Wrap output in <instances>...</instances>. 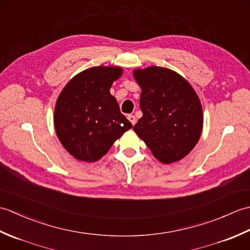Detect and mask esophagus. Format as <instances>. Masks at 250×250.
I'll return each mask as SVG.
<instances>
[{
	"label": "esophagus",
	"instance_id": "obj_1",
	"mask_svg": "<svg viewBox=\"0 0 250 250\" xmlns=\"http://www.w3.org/2000/svg\"><path fill=\"white\" fill-rule=\"evenodd\" d=\"M128 119L130 120V122H131V124L133 125L136 124V118H135L134 115H129V116H128Z\"/></svg>",
	"mask_w": 250,
	"mask_h": 250
}]
</instances>
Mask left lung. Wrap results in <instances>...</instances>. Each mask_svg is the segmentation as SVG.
Instances as JSON below:
<instances>
[{"mask_svg":"<svg viewBox=\"0 0 250 250\" xmlns=\"http://www.w3.org/2000/svg\"><path fill=\"white\" fill-rule=\"evenodd\" d=\"M142 89L143 117L135 133L164 164L182 160L198 144L203 129V109L192 86L178 73L161 66L135 68Z\"/></svg>","mask_w":250,"mask_h":250,"instance_id":"1","label":"left lung"}]
</instances>
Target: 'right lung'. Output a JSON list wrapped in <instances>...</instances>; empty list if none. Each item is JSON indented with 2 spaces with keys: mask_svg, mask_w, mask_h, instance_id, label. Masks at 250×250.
<instances>
[{
  "mask_svg": "<svg viewBox=\"0 0 250 250\" xmlns=\"http://www.w3.org/2000/svg\"><path fill=\"white\" fill-rule=\"evenodd\" d=\"M124 73L120 66H93L74 76L55 106L54 124L65 150L79 161L95 162L132 128L110 94L111 84Z\"/></svg>",
  "mask_w": 250,
  "mask_h": 250,
  "instance_id": "add662e5",
  "label": "right lung"
}]
</instances>
